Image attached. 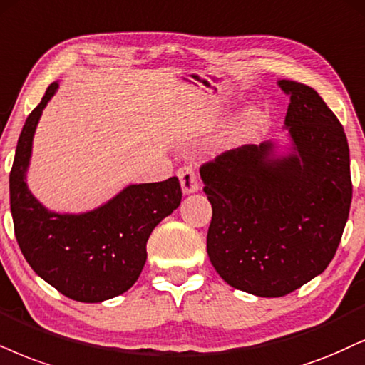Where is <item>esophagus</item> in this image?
I'll return each mask as SVG.
<instances>
[{
	"mask_svg": "<svg viewBox=\"0 0 365 365\" xmlns=\"http://www.w3.org/2000/svg\"><path fill=\"white\" fill-rule=\"evenodd\" d=\"M179 182H181V190L184 195H191L200 190V181H197V175L192 168H181L178 170Z\"/></svg>",
	"mask_w": 365,
	"mask_h": 365,
	"instance_id": "34e87169",
	"label": "esophagus"
}]
</instances>
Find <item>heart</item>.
<instances>
[{"instance_id": "b5f03b06", "label": "heart", "mask_w": 365, "mask_h": 365, "mask_svg": "<svg viewBox=\"0 0 365 365\" xmlns=\"http://www.w3.org/2000/svg\"><path fill=\"white\" fill-rule=\"evenodd\" d=\"M260 123L259 115L255 111H249L237 121V125L233 127L230 133V142L232 143H244L249 138L254 137V133L257 132Z\"/></svg>"}]
</instances>
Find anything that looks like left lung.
Segmentation results:
<instances>
[{"instance_id": "obj_1", "label": "left lung", "mask_w": 365, "mask_h": 365, "mask_svg": "<svg viewBox=\"0 0 365 365\" xmlns=\"http://www.w3.org/2000/svg\"><path fill=\"white\" fill-rule=\"evenodd\" d=\"M289 96L287 143L265 140L201 168L213 208L206 250L227 284L260 298L298 289L328 267L352 201L344 127L307 84L279 79Z\"/></svg>"}]
</instances>
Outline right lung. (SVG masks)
<instances>
[{"label": "right lung", "instance_id": "obj_1", "mask_svg": "<svg viewBox=\"0 0 365 365\" xmlns=\"http://www.w3.org/2000/svg\"><path fill=\"white\" fill-rule=\"evenodd\" d=\"M58 81L26 118L10 173V208L21 254L45 282L81 303H103L135 284L147 260V240L181 205L178 178L128 184L106 203L83 213H57L26 184L34 135Z\"/></svg>", "mask_w": 365, "mask_h": 365}]
</instances>
